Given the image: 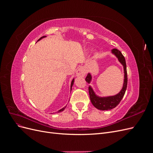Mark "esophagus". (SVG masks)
Returning <instances> with one entry per match:
<instances>
[{
    "instance_id": "obj_1",
    "label": "esophagus",
    "mask_w": 153,
    "mask_h": 153,
    "mask_svg": "<svg viewBox=\"0 0 153 153\" xmlns=\"http://www.w3.org/2000/svg\"><path fill=\"white\" fill-rule=\"evenodd\" d=\"M85 75V71L84 70V69H83L82 68H79L76 71V76H79V77H83Z\"/></svg>"
}]
</instances>
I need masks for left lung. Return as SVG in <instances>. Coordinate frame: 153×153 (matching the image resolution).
<instances>
[{
    "label": "left lung",
    "instance_id": "left-lung-1",
    "mask_svg": "<svg viewBox=\"0 0 153 153\" xmlns=\"http://www.w3.org/2000/svg\"><path fill=\"white\" fill-rule=\"evenodd\" d=\"M112 52L115 55L119 62H121L124 67V84L122 90L120 91L119 94L114 96H109L106 98H100V97L97 96L92 90L91 86L89 87V93L90 96V100L92 104L96 108L101 110H108L112 108H114L115 106H117L120 101L123 99V96L126 92L128 84V76H127V70H126V60L124 57V55L121 52V51L118 50L116 48H114L112 50ZM91 80V75L90 73H88L85 78V81L87 83H90Z\"/></svg>",
    "mask_w": 153,
    "mask_h": 153
}]
</instances>
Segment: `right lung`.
Instances as JSON below:
<instances>
[{
  "mask_svg": "<svg viewBox=\"0 0 153 153\" xmlns=\"http://www.w3.org/2000/svg\"><path fill=\"white\" fill-rule=\"evenodd\" d=\"M45 37H46V36H43V37H41V38H39L38 41H39L41 39H42V38H45ZM73 83H74V80H72V82H71V87H72V86H73ZM66 107V106H65V107H64V108H62V109H61L60 110H59L58 111V112H62V111H63L64 109H65V108Z\"/></svg>",
  "mask_w": 153,
  "mask_h": 153,
  "instance_id": "add662e5",
  "label": "right lung"
}]
</instances>
